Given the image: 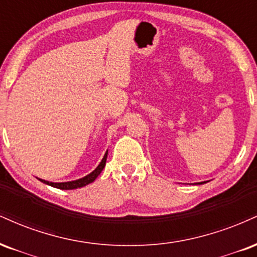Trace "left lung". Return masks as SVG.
<instances>
[{"label":"left lung","mask_w":257,"mask_h":257,"mask_svg":"<svg viewBox=\"0 0 257 257\" xmlns=\"http://www.w3.org/2000/svg\"><path fill=\"white\" fill-rule=\"evenodd\" d=\"M196 184H203V183H196Z\"/></svg>","instance_id":"1"}]
</instances>
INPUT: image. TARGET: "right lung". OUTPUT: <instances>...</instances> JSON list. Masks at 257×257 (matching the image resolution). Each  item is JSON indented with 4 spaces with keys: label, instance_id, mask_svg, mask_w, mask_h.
Returning <instances> with one entry per match:
<instances>
[{
    "label": "right lung",
    "instance_id": "right-lung-1",
    "mask_svg": "<svg viewBox=\"0 0 257 257\" xmlns=\"http://www.w3.org/2000/svg\"><path fill=\"white\" fill-rule=\"evenodd\" d=\"M107 155H108V150L105 152L103 159H102V161L99 162V165L95 168V171H92L91 173L87 174V176H85L84 178H80V179L72 180V182H65V183H53V182H47V180H43V179H39V180H41L42 183L47 184V185H50V186H53V188L61 189V190H73V189H78V188H83V186L87 185V184L92 183L93 180H95L96 178L99 176V173H101L102 170H103L104 166H105Z\"/></svg>",
    "mask_w": 257,
    "mask_h": 257
}]
</instances>
